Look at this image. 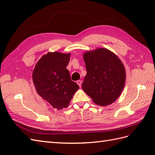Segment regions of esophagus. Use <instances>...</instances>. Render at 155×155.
I'll return each instance as SVG.
<instances>
[{"instance_id":"1","label":"esophagus","mask_w":155,"mask_h":155,"mask_svg":"<svg viewBox=\"0 0 155 155\" xmlns=\"http://www.w3.org/2000/svg\"><path fill=\"white\" fill-rule=\"evenodd\" d=\"M77 84L79 86V87H81V84H82V81H80V80L77 81Z\"/></svg>"}]
</instances>
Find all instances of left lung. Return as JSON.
Returning <instances> with one entry per match:
<instances>
[{"label":"left lung","mask_w":155,"mask_h":155,"mask_svg":"<svg viewBox=\"0 0 155 155\" xmlns=\"http://www.w3.org/2000/svg\"><path fill=\"white\" fill-rule=\"evenodd\" d=\"M86 73L82 82L83 91L100 106L116 101L123 91L125 70L118 57L110 50L99 48L83 55Z\"/></svg>","instance_id":"left-lung-1"}]
</instances>
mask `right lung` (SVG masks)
<instances>
[{
    "label": "right lung",
    "instance_id": "add662e5",
    "mask_svg": "<svg viewBox=\"0 0 155 155\" xmlns=\"http://www.w3.org/2000/svg\"><path fill=\"white\" fill-rule=\"evenodd\" d=\"M70 53L49 52L41 57L35 66L32 79L38 94L57 110L69 105L79 88L71 81L66 67Z\"/></svg>",
    "mask_w": 155,
    "mask_h": 155
}]
</instances>
